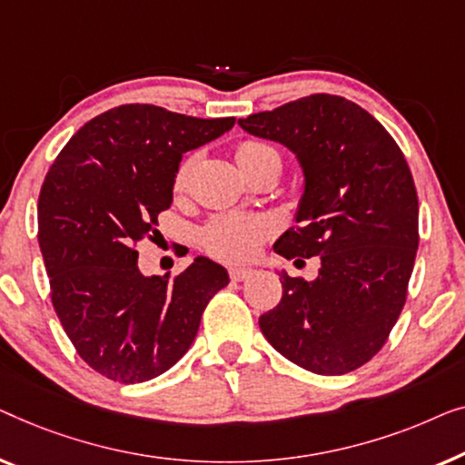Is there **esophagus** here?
Instances as JSON below:
<instances>
[{
  "label": "esophagus",
  "mask_w": 465,
  "mask_h": 465,
  "mask_svg": "<svg viewBox=\"0 0 465 465\" xmlns=\"http://www.w3.org/2000/svg\"><path fill=\"white\" fill-rule=\"evenodd\" d=\"M251 276H252L251 267H232L230 270V278L233 280V282H242V280H246Z\"/></svg>",
  "instance_id": "obj_1"
}]
</instances>
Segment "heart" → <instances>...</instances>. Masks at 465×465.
I'll return each instance as SVG.
<instances>
[{
	"instance_id": "b5f03b06",
	"label": "heart",
	"mask_w": 465,
	"mask_h": 465,
	"mask_svg": "<svg viewBox=\"0 0 465 465\" xmlns=\"http://www.w3.org/2000/svg\"><path fill=\"white\" fill-rule=\"evenodd\" d=\"M235 162L246 174L254 173V170L272 164V162L280 160V153L272 145L261 141H242L235 147ZM193 160H185L176 170L174 187L183 189L192 173ZM273 232V223L267 217H242V214H227V217H217L206 225L204 244L213 254L227 261H244L257 254V251L263 244V240Z\"/></svg>"
}]
</instances>
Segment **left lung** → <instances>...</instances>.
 <instances>
[{
  "mask_svg": "<svg viewBox=\"0 0 465 465\" xmlns=\"http://www.w3.org/2000/svg\"><path fill=\"white\" fill-rule=\"evenodd\" d=\"M238 124L291 149L303 170L297 227L273 251L320 257L312 282L280 273L282 299L259 318L261 331L301 369L354 371L383 348L407 299L420 246L407 160L369 111L335 94L305 96Z\"/></svg>",
  "mask_w": 465,
  "mask_h": 465,
  "instance_id": "1",
  "label": "left lung"
}]
</instances>
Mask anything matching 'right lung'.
<instances>
[{
  "mask_svg": "<svg viewBox=\"0 0 465 465\" xmlns=\"http://www.w3.org/2000/svg\"><path fill=\"white\" fill-rule=\"evenodd\" d=\"M235 117L200 120L120 104L71 136L39 192L37 240L50 297L77 354L120 383L166 372L192 348L208 301L230 284L206 257L179 276H145L136 242L173 204L183 153L219 139Z\"/></svg>",
  "mask_w": 465,
  "mask_h": 465,
  "instance_id": "right-lung-1",
  "label": "right lung"
}]
</instances>
